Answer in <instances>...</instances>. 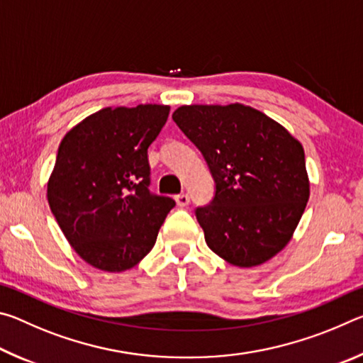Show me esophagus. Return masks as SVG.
I'll use <instances>...</instances> for the list:
<instances>
[{"label": "esophagus", "instance_id": "obj_1", "mask_svg": "<svg viewBox=\"0 0 363 363\" xmlns=\"http://www.w3.org/2000/svg\"><path fill=\"white\" fill-rule=\"evenodd\" d=\"M189 201H190V196L187 194H179L176 196V203H177V206H181V208L187 206Z\"/></svg>", "mask_w": 363, "mask_h": 363}]
</instances>
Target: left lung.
<instances>
[{
  "label": "left lung",
  "mask_w": 363,
  "mask_h": 363,
  "mask_svg": "<svg viewBox=\"0 0 363 363\" xmlns=\"http://www.w3.org/2000/svg\"><path fill=\"white\" fill-rule=\"evenodd\" d=\"M173 120L214 179L213 200L195 210L208 247L238 267L257 266L284 250L309 200L303 145L242 104L182 106Z\"/></svg>",
  "instance_id": "obj_1"
}]
</instances>
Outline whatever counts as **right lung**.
Listing matches in <instances>:
<instances>
[{"label":"right lung","mask_w":363,"mask_h":363,"mask_svg":"<svg viewBox=\"0 0 363 363\" xmlns=\"http://www.w3.org/2000/svg\"><path fill=\"white\" fill-rule=\"evenodd\" d=\"M169 107L102 108L65 134L48 201L73 250L96 269L121 272L149 255L176 201L150 192V144Z\"/></svg>","instance_id":"right-lung-1"}]
</instances>
